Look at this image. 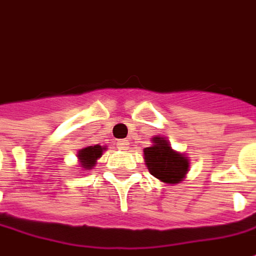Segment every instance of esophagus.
<instances>
[{"label": "esophagus", "mask_w": 256, "mask_h": 256, "mask_svg": "<svg viewBox=\"0 0 256 256\" xmlns=\"http://www.w3.org/2000/svg\"><path fill=\"white\" fill-rule=\"evenodd\" d=\"M118 150H122V152H126L128 150V140H120V141H118Z\"/></svg>", "instance_id": "34e87169"}]
</instances>
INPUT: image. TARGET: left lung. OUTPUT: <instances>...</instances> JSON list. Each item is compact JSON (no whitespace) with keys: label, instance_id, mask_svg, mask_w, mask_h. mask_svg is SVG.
<instances>
[{"label":"left lung","instance_id":"8db88e82","mask_svg":"<svg viewBox=\"0 0 256 256\" xmlns=\"http://www.w3.org/2000/svg\"><path fill=\"white\" fill-rule=\"evenodd\" d=\"M145 164L150 172L164 184H178L186 177L189 160L185 155L174 150L166 138L156 136L152 145L144 150Z\"/></svg>","mask_w":256,"mask_h":256}]
</instances>
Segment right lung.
Here are the masks:
<instances>
[{
  "label": "right lung",
  "mask_w": 256,
  "mask_h": 256,
  "mask_svg": "<svg viewBox=\"0 0 256 256\" xmlns=\"http://www.w3.org/2000/svg\"><path fill=\"white\" fill-rule=\"evenodd\" d=\"M106 150L101 145H90L78 152V159L80 162V167L84 170H90L92 167L96 166L97 159H100L102 155V150Z\"/></svg>",
  "instance_id": "right-lung-1"
}]
</instances>
